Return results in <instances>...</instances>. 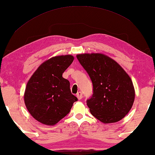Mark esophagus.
I'll return each instance as SVG.
<instances>
[{
    "mask_svg": "<svg viewBox=\"0 0 155 155\" xmlns=\"http://www.w3.org/2000/svg\"><path fill=\"white\" fill-rule=\"evenodd\" d=\"M76 96H77L78 100H81L82 98V93L81 92H78L77 93V95H76Z\"/></svg>",
    "mask_w": 155,
    "mask_h": 155,
    "instance_id": "obj_1",
    "label": "esophagus"
}]
</instances>
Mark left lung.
<instances>
[{"label":"left lung","instance_id":"8db88e82","mask_svg":"<svg viewBox=\"0 0 155 155\" xmlns=\"http://www.w3.org/2000/svg\"><path fill=\"white\" fill-rule=\"evenodd\" d=\"M77 58L93 85V94L87 100L91 114L104 124L120 121L133 105L135 92L131 78L104 54H79Z\"/></svg>","mask_w":155,"mask_h":155}]
</instances>
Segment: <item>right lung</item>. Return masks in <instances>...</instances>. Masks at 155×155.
I'll return each mask as SVG.
<instances>
[{"mask_svg":"<svg viewBox=\"0 0 155 155\" xmlns=\"http://www.w3.org/2000/svg\"><path fill=\"white\" fill-rule=\"evenodd\" d=\"M74 60L70 55L55 56L38 67L26 85L24 101L33 117L46 125H54L69 113L78 98L63 73Z\"/></svg>","mask_w":155,"mask_h":155,"instance_id":"right-lung-1","label":"right lung"}]
</instances>
